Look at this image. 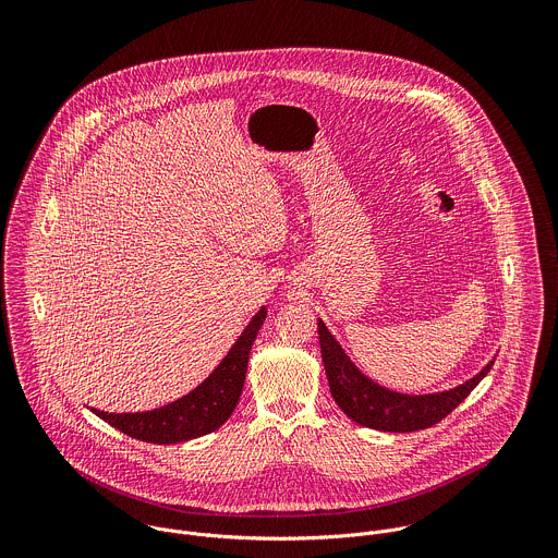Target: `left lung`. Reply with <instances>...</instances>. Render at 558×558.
<instances>
[{
    "mask_svg": "<svg viewBox=\"0 0 558 558\" xmlns=\"http://www.w3.org/2000/svg\"><path fill=\"white\" fill-rule=\"evenodd\" d=\"M317 336H320L323 362L336 404L355 424L384 433H413L435 426L465 400L470 390L488 375L495 364L488 362L480 375L450 390L404 395L388 390L360 373L323 320H317Z\"/></svg>",
    "mask_w": 558,
    "mask_h": 558,
    "instance_id": "1",
    "label": "left lung"
}]
</instances>
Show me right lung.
Returning a JSON list of instances; mask_svg holds the SVG:
<instances>
[{"label": "right lung", "mask_w": 558, "mask_h": 558, "mask_svg": "<svg viewBox=\"0 0 558 558\" xmlns=\"http://www.w3.org/2000/svg\"><path fill=\"white\" fill-rule=\"evenodd\" d=\"M265 317L267 308L263 306L214 373L181 400L145 413H104L97 409L93 413L123 435L149 444H179L214 433L229 420L241 400L250 351Z\"/></svg>", "instance_id": "obj_1"}]
</instances>
